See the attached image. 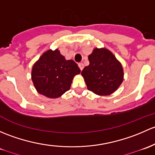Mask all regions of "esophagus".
Wrapping results in <instances>:
<instances>
[{
	"mask_svg": "<svg viewBox=\"0 0 155 155\" xmlns=\"http://www.w3.org/2000/svg\"><path fill=\"white\" fill-rule=\"evenodd\" d=\"M78 66H79V68H80V69H81V71H82L83 70V68H84V64H83L82 63H78Z\"/></svg>",
	"mask_w": 155,
	"mask_h": 155,
	"instance_id": "obj_1",
	"label": "esophagus"
}]
</instances>
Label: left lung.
<instances>
[{"label":"left lung","mask_w":155,"mask_h":155,"mask_svg":"<svg viewBox=\"0 0 155 155\" xmlns=\"http://www.w3.org/2000/svg\"><path fill=\"white\" fill-rule=\"evenodd\" d=\"M88 59L89 65L81 72L87 88L98 95L112 94L123 81L121 63L106 48H95Z\"/></svg>","instance_id":"left-lung-1"}]
</instances>
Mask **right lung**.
<instances>
[{
    "label": "right lung",
    "instance_id": "add662e5",
    "mask_svg": "<svg viewBox=\"0 0 155 155\" xmlns=\"http://www.w3.org/2000/svg\"><path fill=\"white\" fill-rule=\"evenodd\" d=\"M81 69L73 60H66L58 50H49L41 56L32 69V81L39 93L58 98L71 87L72 79Z\"/></svg>",
    "mask_w": 155,
    "mask_h": 155
}]
</instances>
